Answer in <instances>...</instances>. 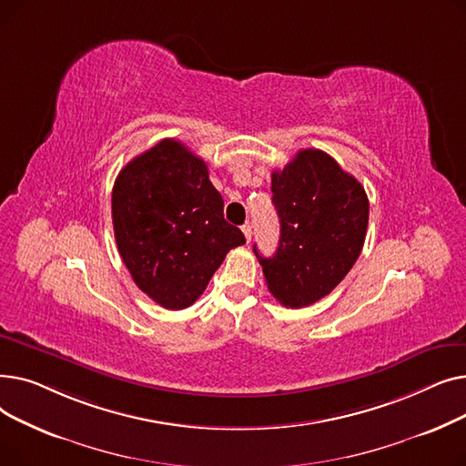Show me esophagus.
<instances>
[{
    "label": "esophagus",
    "mask_w": 466,
    "mask_h": 466,
    "mask_svg": "<svg viewBox=\"0 0 466 466\" xmlns=\"http://www.w3.org/2000/svg\"><path fill=\"white\" fill-rule=\"evenodd\" d=\"M241 232H243V236H246V241L249 243L251 241V236H253V228H251V225L248 223V225H243L241 227Z\"/></svg>",
    "instance_id": "obj_1"
}]
</instances>
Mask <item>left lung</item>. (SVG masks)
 <instances>
[{
	"mask_svg": "<svg viewBox=\"0 0 466 466\" xmlns=\"http://www.w3.org/2000/svg\"><path fill=\"white\" fill-rule=\"evenodd\" d=\"M272 204L281 236L274 257L253 248L266 285L287 308H304L327 297L359 258L369 196L327 153L302 149L272 174Z\"/></svg>",
	"mask_w": 466,
	"mask_h": 466,
	"instance_id": "obj_1",
	"label": "left lung"
}]
</instances>
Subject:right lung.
Returning <instances> with one entry per match:
<instances>
[{
    "instance_id": "1",
    "label": "right lung",
    "mask_w": 466,
    "mask_h": 466,
    "mask_svg": "<svg viewBox=\"0 0 466 466\" xmlns=\"http://www.w3.org/2000/svg\"><path fill=\"white\" fill-rule=\"evenodd\" d=\"M223 206L208 164L181 141L162 139L120 169L111 196L115 239L147 297L166 309L188 308L227 253L246 243Z\"/></svg>"
}]
</instances>
